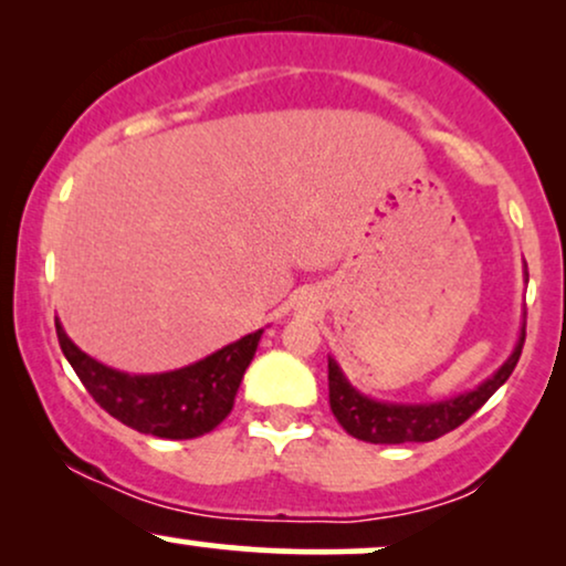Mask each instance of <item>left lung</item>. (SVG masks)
Wrapping results in <instances>:
<instances>
[{"mask_svg": "<svg viewBox=\"0 0 566 566\" xmlns=\"http://www.w3.org/2000/svg\"><path fill=\"white\" fill-rule=\"evenodd\" d=\"M527 276V271H524ZM524 327L518 333L509 359L500 365L484 382L471 391L450 396L441 401H426V405H401V401H380L365 396L350 386L343 369L329 356V407L333 415L354 439L369 441V444H409V441H433L444 433L463 426L492 394L511 378L524 346Z\"/></svg>", "mask_w": 566, "mask_h": 566, "instance_id": "left-lung-1", "label": "left lung"}]
</instances>
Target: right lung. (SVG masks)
I'll return each mask as SVG.
<instances>
[{
    "instance_id": "right-lung-1",
    "label": "right lung",
    "mask_w": 566,
    "mask_h": 566,
    "mask_svg": "<svg viewBox=\"0 0 566 566\" xmlns=\"http://www.w3.org/2000/svg\"><path fill=\"white\" fill-rule=\"evenodd\" d=\"M55 329L63 356L97 405L119 423L159 439H197L223 423L263 335L258 329L170 373L129 375L84 354L57 319Z\"/></svg>"
}]
</instances>
